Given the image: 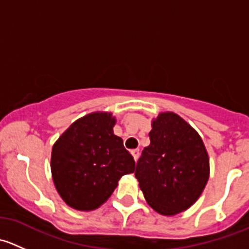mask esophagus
I'll return each mask as SVG.
<instances>
[{
	"mask_svg": "<svg viewBox=\"0 0 249 249\" xmlns=\"http://www.w3.org/2000/svg\"><path fill=\"white\" fill-rule=\"evenodd\" d=\"M131 154H132V157H134L135 161H136V160L139 159V157H140V150L139 149H132Z\"/></svg>",
	"mask_w": 249,
	"mask_h": 249,
	"instance_id": "esophagus-1",
	"label": "esophagus"
}]
</instances>
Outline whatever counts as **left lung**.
<instances>
[{
  "label": "left lung",
  "instance_id": "left-lung-1",
  "mask_svg": "<svg viewBox=\"0 0 249 249\" xmlns=\"http://www.w3.org/2000/svg\"><path fill=\"white\" fill-rule=\"evenodd\" d=\"M149 139L135 176L153 210L162 215L178 214L196 202L207 184V150L200 135L173 112L153 119Z\"/></svg>",
  "mask_w": 249,
  "mask_h": 249
}]
</instances>
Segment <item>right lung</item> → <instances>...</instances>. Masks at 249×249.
Here are the masks:
<instances>
[{"mask_svg":"<svg viewBox=\"0 0 249 249\" xmlns=\"http://www.w3.org/2000/svg\"><path fill=\"white\" fill-rule=\"evenodd\" d=\"M112 113L94 112L76 120L54 143L52 176L70 207L92 211L108 200L118 180L135 171V160L115 136Z\"/></svg>","mask_w":249,"mask_h":249,"instance_id":"1","label":"right lung"}]
</instances>
